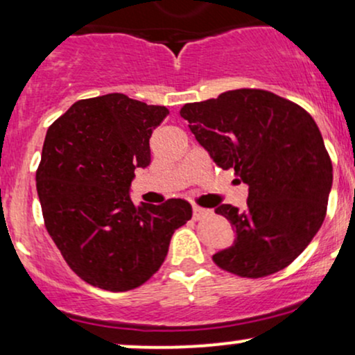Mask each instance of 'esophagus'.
<instances>
[{
  "label": "esophagus",
  "instance_id": "esophagus-1",
  "mask_svg": "<svg viewBox=\"0 0 355 355\" xmlns=\"http://www.w3.org/2000/svg\"><path fill=\"white\" fill-rule=\"evenodd\" d=\"M193 218L195 220H200L202 217H205L207 214H209V210H205V209H202V207H198V205H193Z\"/></svg>",
  "mask_w": 355,
  "mask_h": 355
}]
</instances>
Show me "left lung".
<instances>
[{
    "mask_svg": "<svg viewBox=\"0 0 355 355\" xmlns=\"http://www.w3.org/2000/svg\"><path fill=\"white\" fill-rule=\"evenodd\" d=\"M180 116L211 160L248 185L245 210L229 203L215 209L237 239L214 262L247 279L291 266L319 232L332 187V162L313 118L257 88L187 103Z\"/></svg>",
    "mask_w": 355,
    "mask_h": 355,
    "instance_id": "8db88e82",
    "label": "left lung"
}]
</instances>
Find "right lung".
<instances>
[{"instance_id": "add662e5", "label": "right lung", "mask_w": 355, "mask_h": 355, "mask_svg": "<svg viewBox=\"0 0 355 355\" xmlns=\"http://www.w3.org/2000/svg\"><path fill=\"white\" fill-rule=\"evenodd\" d=\"M168 110L110 93L73 103L53 121L36 170L44 227L80 279L125 292L164 263L170 239L191 218L182 198H130L135 168L150 165V137Z\"/></svg>"}]
</instances>
